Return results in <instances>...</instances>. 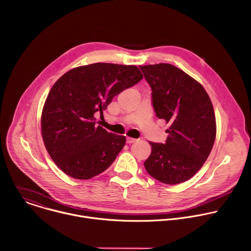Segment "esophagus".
<instances>
[{
	"label": "esophagus",
	"mask_w": 251,
	"mask_h": 251,
	"mask_svg": "<svg viewBox=\"0 0 251 251\" xmlns=\"http://www.w3.org/2000/svg\"><path fill=\"white\" fill-rule=\"evenodd\" d=\"M136 139L135 138H131V137H126V143H133L135 142Z\"/></svg>",
	"instance_id": "34e87169"
}]
</instances>
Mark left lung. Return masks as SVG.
I'll return each instance as SVG.
<instances>
[{
    "mask_svg": "<svg viewBox=\"0 0 251 251\" xmlns=\"http://www.w3.org/2000/svg\"><path fill=\"white\" fill-rule=\"evenodd\" d=\"M139 69L151 88L156 117L170 125L165 143L149 142L146 172L164 184L185 182L202 168L215 142L216 117L210 97L201 84L171 64Z\"/></svg>",
    "mask_w": 251,
    "mask_h": 251,
    "instance_id": "left-lung-1",
    "label": "left lung"
}]
</instances>
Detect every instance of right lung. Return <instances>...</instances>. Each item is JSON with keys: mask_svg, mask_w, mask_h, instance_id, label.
I'll return each instance as SVG.
<instances>
[{"mask_svg": "<svg viewBox=\"0 0 251 251\" xmlns=\"http://www.w3.org/2000/svg\"><path fill=\"white\" fill-rule=\"evenodd\" d=\"M143 78L134 65L94 63L74 68L50 90L41 132L50 157L67 175L87 180L104 172L126 144V136L96 126L94 115L115 96Z\"/></svg>", "mask_w": 251, "mask_h": 251, "instance_id": "right-lung-1", "label": "right lung"}]
</instances>
